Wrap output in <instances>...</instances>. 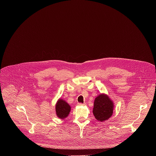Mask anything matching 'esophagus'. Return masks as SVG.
<instances>
[{"label": "esophagus", "instance_id": "esophagus-1", "mask_svg": "<svg viewBox=\"0 0 156 156\" xmlns=\"http://www.w3.org/2000/svg\"><path fill=\"white\" fill-rule=\"evenodd\" d=\"M78 105H80V106H82V105H85V104H82V103H78Z\"/></svg>", "mask_w": 156, "mask_h": 156}]
</instances>
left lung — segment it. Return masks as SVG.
<instances>
[{"instance_id":"obj_1","label":"left lung","mask_w":156,"mask_h":156,"mask_svg":"<svg viewBox=\"0 0 156 156\" xmlns=\"http://www.w3.org/2000/svg\"><path fill=\"white\" fill-rule=\"evenodd\" d=\"M114 102L109 97L101 94L94 100L93 112L95 118L100 122L108 120L113 114Z\"/></svg>"}]
</instances>
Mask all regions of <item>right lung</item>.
Returning <instances> with one entry per match:
<instances>
[{
	"label": "right lung",
	"mask_w": 156,
	"mask_h": 156,
	"mask_svg": "<svg viewBox=\"0 0 156 156\" xmlns=\"http://www.w3.org/2000/svg\"><path fill=\"white\" fill-rule=\"evenodd\" d=\"M71 110V107L70 105L65 102L64 100L60 99L55 105V111L57 116L61 119H63L68 117L70 114Z\"/></svg>",
	"instance_id": "right-lung-1"
}]
</instances>
